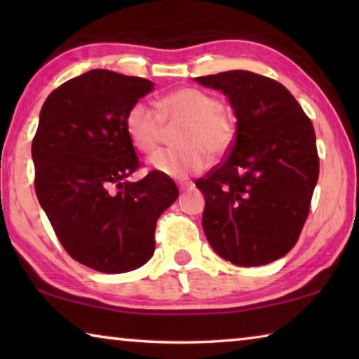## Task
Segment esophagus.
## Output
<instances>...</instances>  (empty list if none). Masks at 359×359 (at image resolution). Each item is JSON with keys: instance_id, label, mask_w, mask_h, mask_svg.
<instances>
[{"instance_id": "esophagus-1", "label": "esophagus", "mask_w": 359, "mask_h": 359, "mask_svg": "<svg viewBox=\"0 0 359 359\" xmlns=\"http://www.w3.org/2000/svg\"><path fill=\"white\" fill-rule=\"evenodd\" d=\"M193 187V184L191 182H180L179 184V188H180V191H185V190H190V188Z\"/></svg>"}]
</instances>
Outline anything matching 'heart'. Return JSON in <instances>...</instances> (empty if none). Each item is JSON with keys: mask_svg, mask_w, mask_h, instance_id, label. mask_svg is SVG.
Returning <instances> with one entry per match:
<instances>
[{"mask_svg": "<svg viewBox=\"0 0 359 359\" xmlns=\"http://www.w3.org/2000/svg\"><path fill=\"white\" fill-rule=\"evenodd\" d=\"M218 96L201 88L184 87L166 95L160 109L147 101H137L126 114V133L142 154H151L165 141L168 126L180 128L174 141L179 147L163 149L150 156V166L174 179L198 174L214 160L226 156L238 137L236 118L223 109Z\"/></svg>", "mask_w": 359, "mask_h": 359, "instance_id": "1", "label": "heart"}]
</instances>
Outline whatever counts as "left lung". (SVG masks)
Returning <instances> with one entry per match:
<instances>
[{
    "instance_id": "1",
    "label": "left lung",
    "mask_w": 359,
    "mask_h": 359,
    "mask_svg": "<svg viewBox=\"0 0 359 359\" xmlns=\"http://www.w3.org/2000/svg\"><path fill=\"white\" fill-rule=\"evenodd\" d=\"M228 96L238 137L222 163L194 184L212 248L236 266L287 255L307 220L320 172L311 118L280 82L250 71L196 77Z\"/></svg>"
}]
</instances>
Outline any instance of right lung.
<instances>
[{"label": "right lung", "instance_id": "add662e5", "mask_svg": "<svg viewBox=\"0 0 359 359\" xmlns=\"http://www.w3.org/2000/svg\"><path fill=\"white\" fill-rule=\"evenodd\" d=\"M154 83L93 69L47 96L32 144L34 190L65 250L104 274L147 263L156 220L179 196L169 175L141 168L126 114Z\"/></svg>", "mask_w": 359, "mask_h": 359}]
</instances>
